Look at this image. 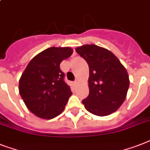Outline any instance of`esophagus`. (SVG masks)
Masks as SVG:
<instances>
[{
    "label": "esophagus",
    "mask_w": 150,
    "mask_h": 150,
    "mask_svg": "<svg viewBox=\"0 0 150 150\" xmlns=\"http://www.w3.org/2000/svg\"><path fill=\"white\" fill-rule=\"evenodd\" d=\"M79 79H76V80H75V81H74V83H75V85H78V84H79Z\"/></svg>",
    "instance_id": "obj_1"
}]
</instances>
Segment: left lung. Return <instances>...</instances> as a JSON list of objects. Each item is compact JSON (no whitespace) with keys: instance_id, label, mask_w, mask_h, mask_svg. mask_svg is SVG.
<instances>
[{"instance_id":"8db88e82","label":"left lung","mask_w":150,"mask_h":150,"mask_svg":"<svg viewBox=\"0 0 150 150\" xmlns=\"http://www.w3.org/2000/svg\"><path fill=\"white\" fill-rule=\"evenodd\" d=\"M89 68V94L82 100L92 114L105 116L121 106L126 98L129 79L126 69L112 52L96 45L75 48Z\"/></svg>"}]
</instances>
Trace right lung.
<instances>
[{"label":"right lung","instance_id":"obj_1","mask_svg":"<svg viewBox=\"0 0 150 150\" xmlns=\"http://www.w3.org/2000/svg\"><path fill=\"white\" fill-rule=\"evenodd\" d=\"M72 53L69 47H48L35 56L22 73L19 93L27 108L38 117L52 119L64 111L72 93L64 81L60 64Z\"/></svg>","mask_w":150,"mask_h":150}]
</instances>
